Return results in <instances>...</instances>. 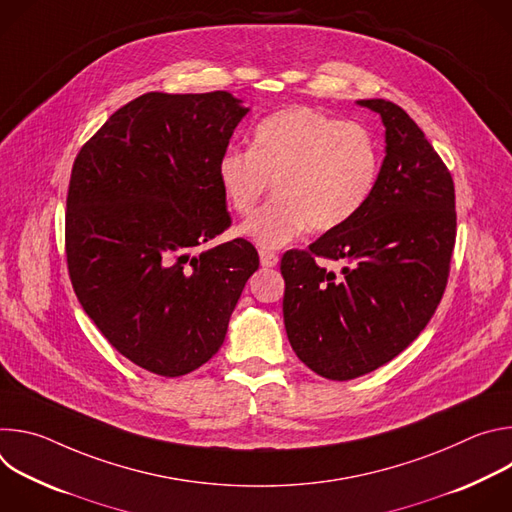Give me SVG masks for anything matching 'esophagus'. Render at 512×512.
<instances>
[{
  "mask_svg": "<svg viewBox=\"0 0 512 512\" xmlns=\"http://www.w3.org/2000/svg\"><path fill=\"white\" fill-rule=\"evenodd\" d=\"M259 261L263 267H275L279 263V257L273 253V251H267V249H261L259 251Z\"/></svg>",
  "mask_w": 512,
  "mask_h": 512,
  "instance_id": "34e87169",
  "label": "esophagus"
}]
</instances>
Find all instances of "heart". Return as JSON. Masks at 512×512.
I'll return each mask as SVG.
<instances>
[{
  "mask_svg": "<svg viewBox=\"0 0 512 512\" xmlns=\"http://www.w3.org/2000/svg\"><path fill=\"white\" fill-rule=\"evenodd\" d=\"M381 172L373 133L310 107H287L261 119L249 150L227 148L216 162L221 192L237 214H249L273 188V198L239 227L263 249H279L308 227L334 231L369 202Z\"/></svg>",
  "mask_w": 512,
  "mask_h": 512,
  "instance_id": "b5f03b06",
  "label": "heart"
}]
</instances>
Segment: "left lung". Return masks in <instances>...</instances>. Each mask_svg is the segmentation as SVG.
I'll return each instance as SVG.
<instances>
[{"instance_id": "8db88e82", "label": "left lung", "mask_w": 512, "mask_h": 512, "mask_svg": "<svg viewBox=\"0 0 512 512\" xmlns=\"http://www.w3.org/2000/svg\"><path fill=\"white\" fill-rule=\"evenodd\" d=\"M358 105L385 125L377 186L352 221L281 259L289 344L330 381L383 367L419 336L444 296L456 243L454 180L433 145L399 105ZM320 258L345 267L328 272Z\"/></svg>"}]
</instances>
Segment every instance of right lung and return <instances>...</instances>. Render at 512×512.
<instances>
[{
    "mask_svg": "<svg viewBox=\"0 0 512 512\" xmlns=\"http://www.w3.org/2000/svg\"><path fill=\"white\" fill-rule=\"evenodd\" d=\"M249 113L227 91L145 93L83 145L66 196V263L75 294L109 344L137 367L182 377L223 346L259 267L233 239L216 162Z\"/></svg>",
    "mask_w": 512,
    "mask_h": 512,
    "instance_id": "obj_1",
    "label": "right lung"
}]
</instances>
